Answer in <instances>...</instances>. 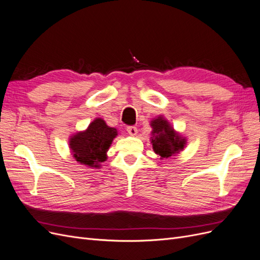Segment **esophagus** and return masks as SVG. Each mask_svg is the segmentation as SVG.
Returning <instances> with one entry per match:
<instances>
[{
  "mask_svg": "<svg viewBox=\"0 0 260 260\" xmlns=\"http://www.w3.org/2000/svg\"><path fill=\"white\" fill-rule=\"evenodd\" d=\"M126 129L131 136H135L137 134V127H135V126H128Z\"/></svg>",
  "mask_w": 260,
  "mask_h": 260,
  "instance_id": "1",
  "label": "esophagus"
}]
</instances>
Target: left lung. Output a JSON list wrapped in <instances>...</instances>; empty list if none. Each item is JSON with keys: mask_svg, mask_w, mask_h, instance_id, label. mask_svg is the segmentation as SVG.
Wrapping results in <instances>:
<instances>
[{"mask_svg": "<svg viewBox=\"0 0 260 260\" xmlns=\"http://www.w3.org/2000/svg\"><path fill=\"white\" fill-rule=\"evenodd\" d=\"M152 127L151 144L154 152L161 158L171 157L179 153L186 146V138L176 133L163 116H157L150 123Z\"/></svg>", "mask_w": 260, "mask_h": 260, "instance_id": "obj_1", "label": "left lung"}]
</instances>
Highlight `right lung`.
Returning a JSON list of instances; mask_svg holds the SVG:
<instances>
[{
  "label": "right lung",
  "instance_id": "obj_1",
  "mask_svg": "<svg viewBox=\"0 0 260 260\" xmlns=\"http://www.w3.org/2000/svg\"><path fill=\"white\" fill-rule=\"evenodd\" d=\"M118 131L109 127L103 119H95L84 132H79L70 138L69 145L73 157L79 163L98 169L107 160V151Z\"/></svg>",
  "mask_w": 260,
  "mask_h": 260
}]
</instances>
